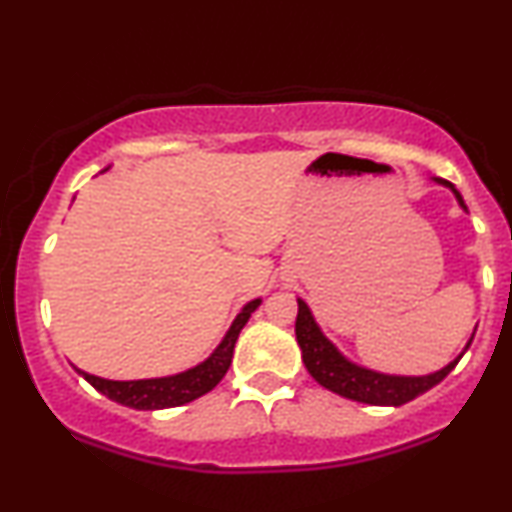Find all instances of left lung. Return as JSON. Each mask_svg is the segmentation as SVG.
<instances>
[{
	"label": "left lung",
	"mask_w": 512,
	"mask_h": 512,
	"mask_svg": "<svg viewBox=\"0 0 512 512\" xmlns=\"http://www.w3.org/2000/svg\"><path fill=\"white\" fill-rule=\"evenodd\" d=\"M434 183L448 188L453 193L455 200L463 212H467L463 195L458 193V188L453 186L451 181H443V178L432 176ZM477 331V326H474ZM474 331L470 341L465 343V348L460 350L458 357H453L446 367L436 369V372L429 374H386L379 372V369L365 367L360 362H353L338 350V346L331 338H326L322 326L317 324V319L312 317V310L307 307L303 298H298V319H295V338H298L300 353H303V362L310 372V377L317 381L324 389L338 393V396L357 400V403L367 405H391V408H398V405L410 403L412 398L422 396L429 389H434L436 384H441L443 379L451 374V369L458 365L460 357L467 353L470 348Z\"/></svg>",
	"instance_id": "left-lung-1"
}]
</instances>
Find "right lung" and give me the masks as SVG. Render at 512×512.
Returning a JSON list of instances; mask_svg holds the SVG:
<instances>
[{"instance_id": "obj_1", "label": "right lung", "mask_w": 512, "mask_h": 512, "mask_svg": "<svg viewBox=\"0 0 512 512\" xmlns=\"http://www.w3.org/2000/svg\"><path fill=\"white\" fill-rule=\"evenodd\" d=\"M107 171V169H104ZM262 305V298L250 300L243 305V310L238 312L233 319L229 331L219 341V346L209 353L202 362H197L195 367L183 369V372L169 374V377H152V379H131V381H114V379H102L95 374L83 372L76 367V372L83 377L92 389H97L102 396H107L114 403L126 405L133 410H162V408H176V405H186L190 400L205 396L224 379V374L229 372V365L233 360V348H236L238 334L252 312Z\"/></svg>"}]
</instances>
